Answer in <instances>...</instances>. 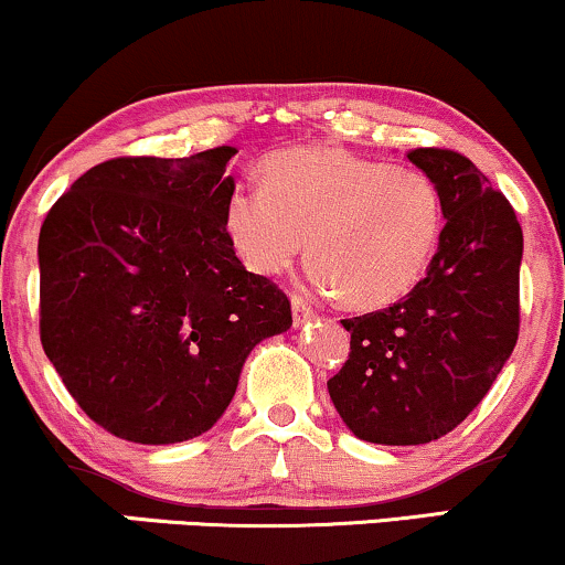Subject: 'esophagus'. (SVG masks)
Segmentation results:
<instances>
[{
	"label": "esophagus",
	"mask_w": 565,
	"mask_h": 565,
	"mask_svg": "<svg viewBox=\"0 0 565 565\" xmlns=\"http://www.w3.org/2000/svg\"><path fill=\"white\" fill-rule=\"evenodd\" d=\"M312 316H316V312H312V308L308 305V300H305V297H300V295L291 297V318H295V326L308 323Z\"/></svg>",
	"instance_id": "1"
}]
</instances>
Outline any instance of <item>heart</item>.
Wrapping results in <instances>:
<instances>
[{"label":"heart","instance_id":"obj_1","mask_svg":"<svg viewBox=\"0 0 565 565\" xmlns=\"http://www.w3.org/2000/svg\"><path fill=\"white\" fill-rule=\"evenodd\" d=\"M257 179L223 205V231L257 276L284 274L308 236L312 281L352 310H379L411 295L437 255L445 200L418 168L291 147L268 154Z\"/></svg>","mask_w":565,"mask_h":565}]
</instances>
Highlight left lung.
I'll return each mask as SVG.
<instances>
[{"mask_svg": "<svg viewBox=\"0 0 565 565\" xmlns=\"http://www.w3.org/2000/svg\"><path fill=\"white\" fill-rule=\"evenodd\" d=\"M407 160L445 200L437 255L405 300L344 318L350 355L329 379L339 416L373 445H426L463 424L521 323L523 234L511 202L452 149L418 147Z\"/></svg>", "mask_w": 565, "mask_h": 565, "instance_id": "8db88e82", "label": "left lung"}]
</instances>
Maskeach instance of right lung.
I'll return each instance as SVG.
<instances>
[{
    "instance_id": "obj_1",
    "label": "right lung",
    "mask_w": 565,
    "mask_h": 565,
    "mask_svg": "<svg viewBox=\"0 0 565 565\" xmlns=\"http://www.w3.org/2000/svg\"><path fill=\"white\" fill-rule=\"evenodd\" d=\"M234 147L113 158L54 202L39 234V334L81 411L115 437L173 445L223 416L257 342L291 305L223 231Z\"/></svg>"
}]
</instances>
